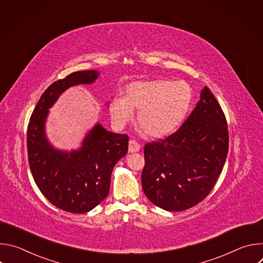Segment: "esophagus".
<instances>
[{
    "label": "esophagus",
    "mask_w": 263,
    "mask_h": 263,
    "mask_svg": "<svg viewBox=\"0 0 263 263\" xmlns=\"http://www.w3.org/2000/svg\"><path fill=\"white\" fill-rule=\"evenodd\" d=\"M140 148V145L138 142H136L135 140H130L129 141V147H128V151L129 153H134V152H138Z\"/></svg>",
    "instance_id": "esophagus-1"
}]
</instances>
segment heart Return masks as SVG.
I'll return each instance as SVG.
<instances>
[{
  "label": "heart",
  "instance_id": "heart-1",
  "mask_svg": "<svg viewBox=\"0 0 263 263\" xmlns=\"http://www.w3.org/2000/svg\"><path fill=\"white\" fill-rule=\"evenodd\" d=\"M194 98L190 83L183 80H149L130 83L124 98H115L109 111L118 127L129 123L134 110L136 123L145 135L161 138L173 133L189 112Z\"/></svg>",
  "mask_w": 263,
  "mask_h": 263
}]
</instances>
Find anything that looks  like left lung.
<instances>
[{
	"label": "left lung",
	"instance_id": "obj_1",
	"mask_svg": "<svg viewBox=\"0 0 263 263\" xmlns=\"http://www.w3.org/2000/svg\"><path fill=\"white\" fill-rule=\"evenodd\" d=\"M228 148L226 117L205 86L196 108L179 130L144 145V195L166 211L196 206L212 191Z\"/></svg>",
	"mask_w": 263,
	"mask_h": 263
}]
</instances>
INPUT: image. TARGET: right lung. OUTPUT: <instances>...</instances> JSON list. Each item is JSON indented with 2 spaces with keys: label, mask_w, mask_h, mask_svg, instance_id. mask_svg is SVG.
Here are the masks:
<instances>
[{
  "label": "right lung",
  "mask_w": 263,
  "mask_h": 263,
  "mask_svg": "<svg viewBox=\"0 0 263 263\" xmlns=\"http://www.w3.org/2000/svg\"><path fill=\"white\" fill-rule=\"evenodd\" d=\"M98 70H81L52 83L37 102L27 131L29 165L42 194L57 208L85 213L109 194L115 165L128 152L127 134L107 131L98 123L84 137L81 147L72 151L55 148L47 138L49 109L71 86L91 84Z\"/></svg>",
  "instance_id": "1"
}]
</instances>
